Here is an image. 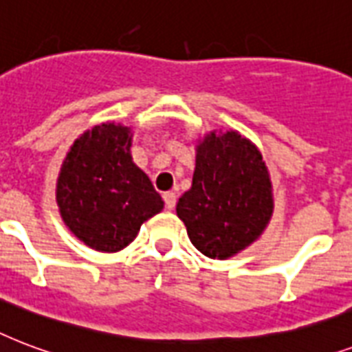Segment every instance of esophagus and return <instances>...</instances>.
Returning a JSON list of instances; mask_svg holds the SVG:
<instances>
[{"instance_id": "esophagus-1", "label": "esophagus", "mask_w": 352, "mask_h": 352, "mask_svg": "<svg viewBox=\"0 0 352 352\" xmlns=\"http://www.w3.org/2000/svg\"><path fill=\"white\" fill-rule=\"evenodd\" d=\"M163 200H165V207L170 211V209H174V206H176V192L167 190V192L163 195Z\"/></svg>"}]
</instances>
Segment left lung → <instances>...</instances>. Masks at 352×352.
Wrapping results in <instances>:
<instances>
[{
	"mask_svg": "<svg viewBox=\"0 0 352 352\" xmlns=\"http://www.w3.org/2000/svg\"><path fill=\"white\" fill-rule=\"evenodd\" d=\"M176 213L192 246L209 258L233 257L257 241L274 213L272 182L257 146L235 130L207 133Z\"/></svg>",
	"mask_w": 352,
	"mask_h": 352,
	"instance_id": "8db88e82",
	"label": "left lung"
}]
</instances>
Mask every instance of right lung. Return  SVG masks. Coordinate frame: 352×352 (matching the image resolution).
<instances>
[{"instance_id":"obj_1","label":"right lung","mask_w":352,"mask_h":352,"mask_svg":"<svg viewBox=\"0 0 352 352\" xmlns=\"http://www.w3.org/2000/svg\"><path fill=\"white\" fill-rule=\"evenodd\" d=\"M130 128L102 122L67 152L56 204L64 224L97 252L113 253L138 236L141 224L163 209L160 192L133 163Z\"/></svg>"}]
</instances>
